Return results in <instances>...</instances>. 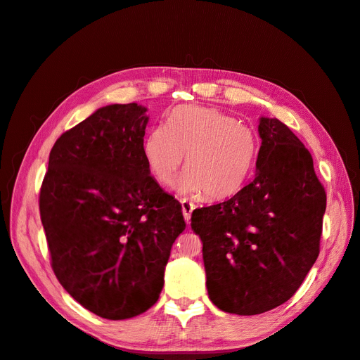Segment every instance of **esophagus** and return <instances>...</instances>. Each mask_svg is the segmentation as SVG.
I'll return each instance as SVG.
<instances>
[{
  "mask_svg": "<svg viewBox=\"0 0 360 360\" xmlns=\"http://www.w3.org/2000/svg\"><path fill=\"white\" fill-rule=\"evenodd\" d=\"M181 212H183V216H184V221L189 224L192 212H193V204L186 201V200H181Z\"/></svg>",
  "mask_w": 360,
  "mask_h": 360,
  "instance_id": "esophagus-1",
  "label": "esophagus"
}]
</instances>
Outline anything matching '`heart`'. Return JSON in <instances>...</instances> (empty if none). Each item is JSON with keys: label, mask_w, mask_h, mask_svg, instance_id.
<instances>
[{"label": "heart", "mask_w": 360, "mask_h": 360, "mask_svg": "<svg viewBox=\"0 0 360 360\" xmlns=\"http://www.w3.org/2000/svg\"><path fill=\"white\" fill-rule=\"evenodd\" d=\"M144 158L155 180L171 186L184 158L179 191L184 197L224 201L246 184L259 150L257 134L214 108L184 105L165 124L150 129Z\"/></svg>", "instance_id": "1"}]
</instances>
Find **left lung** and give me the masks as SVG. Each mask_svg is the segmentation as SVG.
<instances>
[{
  "label": "left lung",
  "mask_w": 360,
  "mask_h": 360,
  "mask_svg": "<svg viewBox=\"0 0 360 360\" xmlns=\"http://www.w3.org/2000/svg\"><path fill=\"white\" fill-rule=\"evenodd\" d=\"M254 180L233 198L192 212L207 291L217 308L255 315L287 302L320 254L326 191L290 127L261 118Z\"/></svg>",
  "instance_id": "left-lung-1"
}]
</instances>
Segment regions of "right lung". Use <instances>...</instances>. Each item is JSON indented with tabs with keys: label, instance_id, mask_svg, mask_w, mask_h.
Masks as SVG:
<instances>
[{
	"label": "right lung",
	"instance_id": "obj_1",
	"mask_svg": "<svg viewBox=\"0 0 360 360\" xmlns=\"http://www.w3.org/2000/svg\"><path fill=\"white\" fill-rule=\"evenodd\" d=\"M146 111L110 105L66 130L40 186L53 274L108 320L135 317L158 302L171 246L186 228L181 204L150 176Z\"/></svg>",
	"mask_w": 360,
	"mask_h": 360
}]
</instances>
